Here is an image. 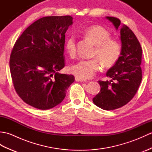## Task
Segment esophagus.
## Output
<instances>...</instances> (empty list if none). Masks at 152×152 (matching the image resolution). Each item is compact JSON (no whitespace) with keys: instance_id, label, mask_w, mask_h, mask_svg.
Wrapping results in <instances>:
<instances>
[{"instance_id":"1","label":"esophagus","mask_w":152,"mask_h":152,"mask_svg":"<svg viewBox=\"0 0 152 152\" xmlns=\"http://www.w3.org/2000/svg\"><path fill=\"white\" fill-rule=\"evenodd\" d=\"M75 80H76V82H86V80H85V79L80 78H78V77H77V76H76V77H75Z\"/></svg>"}]
</instances>
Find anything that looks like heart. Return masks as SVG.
Returning a JSON list of instances; mask_svg holds the SVG:
<instances>
[{
	"label": "heart",
	"mask_w": 152,
	"mask_h": 152,
	"mask_svg": "<svg viewBox=\"0 0 152 152\" xmlns=\"http://www.w3.org/2000/svg\"><path fill=\"white\" fill-rule=\"evenodd\" d=\"M83 35L95 45L91 59H82L69 67V72L80 78L88 79L95 75L101 64L111 67L121 56V46L118 40L110 38V33L101 25H94L85 28ZM64 49L69 56L74 57L76 51V40L70 35L64 42Z\"/></svg>",
	"instance_id": "heart-1"
}]
</instances>
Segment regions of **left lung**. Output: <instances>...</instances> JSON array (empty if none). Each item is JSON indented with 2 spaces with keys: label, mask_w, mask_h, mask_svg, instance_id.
Returning <instances> with one entry per match:
<instances>
[{
  "label": "left lung",
  "mask_w": 152,
  "mask_h": 152,
  "mask_svg": "<svg viewBox=\"0 0 152 152\" xmlns=\"http://www.w3.org/2000/svg\"><path fill=\"white\" fill-rule=\"evenodd\" d=\"M116 29L120 31L121 53L114 66L106 72L110 81H101V91L93 99L94 104L105 110L121 108L137 92L142 81V48L137 37L119 19L106 17Z\"/></svg>",
  "instance_id": "1"
}]
</instances>
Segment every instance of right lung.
Listing matches in <instances>:
<instances>
[{
	"label": "right lung",
	"instance_id": "obj_1",
	"mask_svg": "<svg viewBox=\"0 0 152 152\" xmlns=\"http://www.w3.org/2000/svg\"><path fill=\"white\" fill-rule=\"evenodd\" d=\"M72 19L70 15L38 19L23 31L12 50L10 69L15 91L34 108L48 110L60 104L74 82L73 75L58 72L65 64V33Z\"/></svg>",
	"mask_w": 152,
	"mask_h": 152
}]
</instances>
